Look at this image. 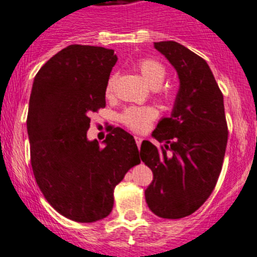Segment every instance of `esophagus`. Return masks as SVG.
<instances>
[{
    "label": "esophagus",
    "instance_id": "1",
    "mask_svg": "<svg viewBox=\"0 0 257 257\" xmlns=\"http://www.w3.org/2000/svg\"><path fill=\"white\" fill-rule=\"evenodd\" d=\"M135 141H136V145L137 147L140 149V146H141V142H142V139L140 136H135Z\"/></svg>",
    "mask_w": 257,
    "mask_h": 257
}]
</instances>
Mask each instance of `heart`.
<instances>
[{
    "mask_svg": "<svg viewBox=\"0 0 257 257\" xmlns=\"http://www.w3.org/2000/svg\"><path fill=\"white\" fill-rule=\"evenodd\" d=\"M135 67L139 71L140 75L145 78L147 83L152 87H159L164 81L165 76H166V68L162 65L160 61L154 60V58H140ZM115 76H110L106 83L105 93L106 96H111L113 92V86H115ZM157 117V110L151 107V106H144V107H137V106H132V107L126 108L120 116L121 122L128 128L134 130V131L142 132L147 130L151 125L152 121Z\"/></svg>",
    "mask_w": 257,
    "mask_h": 257,
    "instance_id": "obj_1",
    "label": "heart"
}]
</instances>
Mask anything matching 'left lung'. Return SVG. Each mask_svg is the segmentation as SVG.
<instances>
[{
	"label": "left lung",
	"instance_id": "8db88e82",
	"mask_svg": "<svg viewBox=\"0 0 257 257\" xmlns=\"http://www.w3.org/2000/svg\"><path fill=\"white\" fill-rule=\"evenodd\" d=\"M176 70L180 88L170 117L144 141L140 156L154 180L145 191L150 210L162 218L196 211L214 191L227 145L223 96L206 61L175 41L155 42Z\"/></svg>",
	"mask_w": 257,
	"mask_h": 257
}]
</instances>
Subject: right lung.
<instances>
[{"label": "right lung", "instance_id": "obj_1", "mask_svg": "<svg viewBox=\"0 0 257 257\" xmlns=\"http://www.w3.org/2000/svg\"><path fill=\"white\" fill-rule=\"evenodd\" d=\"M116 61L113 50L70 45L40 68L32 85L27 134L35 179L48 204L76 222L110 215L116 185L140 162L125 130L111 128L103 147L87 140L88 116L106 106Z\"/></svg>", "mask_w": 257, "mask_h": 257}]
</instances>
